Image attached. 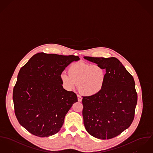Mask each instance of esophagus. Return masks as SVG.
I'll list each match as a JSON object with an SVG mask.
<instances>
[{
	"mask_svg": "<svg viewBox=\"0 0 153 153\" xmlns=\"http://www.w3.org/2000/svg\"><path fill=\"white\" fill-rule=\"evenodd\" d=\"M77 99H78V101H79V102H82V97L81 96L77 95Z\"/></svg>",
	"mask_w": 153,
	"mask_h": 153,
	"instance_id": "1",
	"label": "esophagus"
}]
</instances>
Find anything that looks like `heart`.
<instances>
[{
    "mask_svg": "<svg viewBox=\"0 0 153 153\" xmlns=\"http://www.w3.org/2000/svg\"><path fill=\"white\" fill-rule=\"evenodd\" d=\"M60 78L68 88H73L76 85H79V89L82 94L93 96L100 93L103 88L106 72L99 65L77 62L71 65L68 73H62Z\"/></svg>",
    "mask_w": 153,
    "mask_h": 153,
    "instance_id": "obj_1",
    "label": "heart"
}]
</instances>
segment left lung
Masks as SVG:
<instances>
[{"label": "left lung", "instance_id": "1", "mask_svg": "<svg viewBox=\"0 0 153 153\" xmlns=\"http://www.w3.org/2000/svg\"><path fill=\"white\" fill-rule=\"evenodd\" d=\"M84 58L102 66L106 72L102 91L83 96L85 128L99 139L114 138L128 128L134 118L137 93L133 77L116 57Z\"/></svg>", "mask_w": 153, "mask_h": 153}]
</instances>
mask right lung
I'll return each mask as SVG.
<instances>
[{
  "label": "right lung",
  "mask_w": 153,
  "mask_h": 153,
  "mask_svg": "<svg viewBox=\"0 0 153 153\" xmlns=\"http://www.w3.org/2000/svg\"><path fill=\"white\" fill-rule=\"evenodd\" d=\"M79 57L39 53L20 68L13 88L15 113L29 133L47 137L58 133L72 105L77 102L73 91L63 88L60 75Z\"/></svg>",
  "instance_id": "right-lung-1"
}]
</instances>
